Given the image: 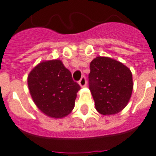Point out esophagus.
Listing matches in <instances>:
<instances>
[{"mask_svg": "<svg viewBox=\"0 0 156 156\" xmlns=\"http://www.w3.org/2000/svg\"><path fill=\"white\" fill-rule=\"evenodd\" d=\"M79 85H80L81 87H84L87 86V80H86V78L84 76H82V78L79 81Z\"/></svg>", "mask_w": 156, "mask_h": 156, "instance_id": "34e87169", "label": "esophagus"}]
</instances>
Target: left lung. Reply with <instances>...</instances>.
I'll return each instance as SVG.
<instances>
[{
    "label": "left lung",
    "mask_w": 156,
    "mask_h": 156,
    "mask_svg": "<svg viewBox=\"0 0 156 156\" xmlns=\"http://www.w3.org/2000/svg\"><path fill=\"white\" fill-rule=\"evenodd\" d=\"M90 67V90L97 111L112 115L122 111L133 90L130 69L113 58L100 56L91 61Z\"/></svg>",
    "instance_id": "8db88e82"
}]
</instances>
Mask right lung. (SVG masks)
<instances>
[{"mask_svg": "<svg viewBox=\"0 0 156 156\" xmlns=\"http://www.w3.org/2000/svg\"><path fill=\"white\" fill-rule=\"evenodd\" d=\"M27 81L33 101L43 114L62 119L71 113L80 87L62 61H43L30 71Z\"/></svg>", "mask_w": 156, "mask_h": 156, "instance_id": "obj_1", "label": "right lung"}]
</instances>
